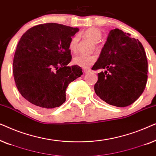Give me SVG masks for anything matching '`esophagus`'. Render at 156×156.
Masks as SVG:
<instances>
[{
  "label": "esophagus",
  "mask_w": 156,
  "mask_h": 156,
  "mask_svg": "<svg viewBox=\"0 0 156 156\" xmlns=\"http://www.w3.org/2000/svg\"><path fill=\"white\" fill-rule=\"evenodd\" d=\"M84 73H86V74H87V73H89V72H91V69H84Z\"/></svg>",
  "instance_id": "esophagus-1"
}]
</instances>
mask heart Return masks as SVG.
<instances>
[{
    "mask_svg": "<svg viewBox=\"0 0 156 156\" xmlns=\"http://www.w3.org/2000/svg\"><path fill=\"white\" fill-rule=\"evenodd\" d=\"M84 35L87 38L91 40L94 43H97L99 41L101 37V33L99 30L94 27H91L87 30L84 32ZM79 37L78 35H74L70 40L69 44V50L72 52H74L76 50V45H77ZM97 57L94 55H76L74 57L73 62L74 65L80 66L83 68H87L92 65L96 62Z\"/></svg>",
    "mask_w": 156,
    "mask_h": 156,
    "instance_id": "obj_1",
    "label": "heart"
}]
</instances>
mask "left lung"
<instances>
[{"mask_svg":"<svg viewBox=\"0 0 156 156\" xmlns=\"http://www.w3.org/2000/svg\"><path fill=\"white\" fill-rule=\"evenodd\" d=\"M98 73L94 91L110 105L125 107L144 92L148 79V61L138 39L118 28L111 30L106 43L91 69Z\"/></svg>","mask_w":156,"mask_h":156,"instance_id":"1","label":"left lung"}]
</instances>
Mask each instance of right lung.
<instances>
[{
    "label": "right lung",
    "instance_id": "obj_1",
    "mask_svg": "<svg viewBox=\"0 0 156 156\" xmlns=\"http://www.w3.org/2000/svg\"><path fill=\"white\" fill-rule=\"evenodd\" d=\"M77 27L44 23L23 34L14 55L13 76L23 97L40 112L58 107L66 101L69 83L82 75L72 59L69 44Z\"/></svg>",
    "mask_w": 156,
    "mask_h": 156
}]
</instances>
